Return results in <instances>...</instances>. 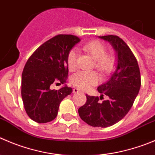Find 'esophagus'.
<instances>
[{
  "instance_id": "34e87169",
  "label": "esophagus",
  "mask_w": 155,
  "mask_h": 155,
  "mask_svg": "<svg viewBox=\"0 0 155 155\" xmlns=\"http://www.w3.org/2000/svg\"><path fill=\"white\" fill-rule=\"evenodd\" d=\"M79 92H81V91H79L78 89H77V88H74V89H73L74 94H77V93H79Z\"/></svg>"
}]
</instances>
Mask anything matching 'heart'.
I'll list each match as a JSON object with an SVG mask.
<instances>
[{
    "label": "heart",
    "mask_w": 155,
    "mask_h": 155,
    "mask_svg": "<svg viewBox=\"0 0 155 155\" xmlns=\"http://www.w3.org/2000/svg\"><path fill=\"white\" fill-rule=\"evenodd\" d=\"M84 50L91 54L96 60V68L101 73L107 74L114 67L115 58L110 54H107V48L99 41H93L84 46ZM78 51L72 49L68 54L67 63L68 68L73 71L77 67ZM100 81L99 76L94 71H79L71 77V84L77 88L81 90L90 89L92 86L97 84Z\"/></svg>",
    "instance_id": "obj_1"
}]
</instances>
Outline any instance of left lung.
I'll list each match as a JSON object with an SVG mask.
<instances>
[{
  "mask_svg": "<svg viewBox=\"0 0 155 155\" xmlns=\"http://www.w3.org/2000/svg\"><path fill=\"white\" fill-rule=\"evenodd\" d=\"M108 42L116 54V65L110 78L97 87L109 97L99 102V97L87 94V102L78 109L80 117L94 127L107 128L116 124L129 113L139 92L141 75L135 55L126 42L117 36H99Z\"/></svg>",
  "mask_w": 155,
  "mask_h": 155,
  "instance_id": "1",
  "label": "left lung"
}]
</instances>
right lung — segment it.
<instances>
[{"mask_svg": "<svg viewBox=\"0 0 155 155\" xmlns=\"http://www.w3.org/2000/svg\"><path fill=\"white\" fill-rule=\"evenodd\" d=\"M72 35H58L39 47L26 61L22 74L21 95L29 117L38 123L55 119L62 100L72 89L64 85L52 90V84H64L68 74V54L80 42Z\"/></svg>", "mask_w": 155, "mask_h": 155, "instance_id": "obj_1", "label": "right lung"}]
</instances>
